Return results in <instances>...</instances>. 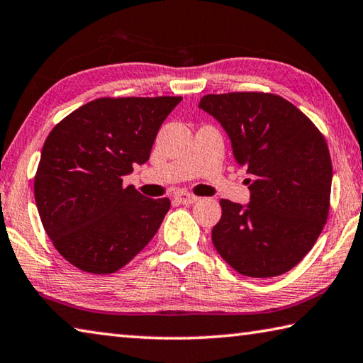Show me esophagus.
Segmentation results:
<instances>
[{
	"instance_id": "34e87169",
	"label": "esophagus",
	"mask_w": 363,
	"mask_h": 363,
	"mask_svg": "<svg viewBox=\"0 0 363 363\" xmlns=\"http://www.w3.org/2000/svg\"><path fill=\"white\" fill-rule=\"evenodd\" d=\"M174 200L179 201L181 205H190V203H195V201L199 200V196L194 194H189L186 190H179V192L174 194Z\"/></svg>"
}]
</instances>
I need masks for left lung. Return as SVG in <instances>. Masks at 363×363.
<instances>
[{"label":"left lung","mask_w":363,"mask_h":363,"mask_svg":"<svg viewBox=\"0 0 363 363\" xmlns=\"http://www.w3.org/2000/svg\"><path fill=\"white\" fill-rule=\"evenodd\" d=\"M200 107L223 125L237 163L253 177L248 206L219 201L214 248L247 277L288 272L327 223L333 176L327 140L298 107L272 93L206 94Z\"/></svg>","instance_id":"obj_1"}]
</instances>
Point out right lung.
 Wrapping results in <instances>:
<instances>
[{
  "label": "right lung",
  "instance_id": "obj_1",
  "mask_svg": "<svg viewBox=\"0 0 363 363\" xmlns=\"http://www.w3.org/2000/svg\"><path fill=\"white\" fill-rule=\"evenodd\" d=\"M179 96L99 97L48 134L33 190L43 227L72 266L108 275L125 267L155 235L169 199L123 186L143 164Z\"/></svg>",
  "mask_w": 363,
  "mask_h": 363
}]
</instances>
